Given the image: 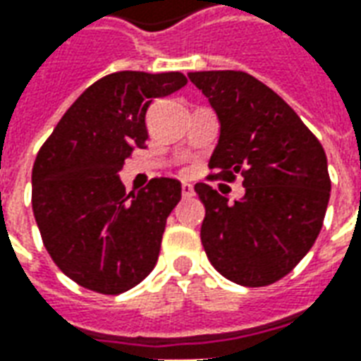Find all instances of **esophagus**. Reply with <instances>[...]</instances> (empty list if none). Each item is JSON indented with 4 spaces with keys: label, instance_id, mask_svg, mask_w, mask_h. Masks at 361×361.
Wrapping results in <instances>:
<instances>
[{
    "label": "esophagus",
    "instance_id": "34e87169",
    "mask_svg": "<svg viewBox=\"0 0 361 361\" xmlns=\"http://www.w3.org/2000/svg\"><path fill=\"white\" fill-rule=\"evenodd\" d=\"M193 185L191 183H181V195L183 197H193Z\"/></svg>",
    "mask_w": 361,
    "mask_h": 361
}]
</instances>
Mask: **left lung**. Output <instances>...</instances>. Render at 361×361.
I'll return each mask as SVG.
<instances>
[{"label":"left lung","mask_w":361,"mask_h":361,"mask_svg":"<svg viewBox=\"0 0 361 361\" xmlns=\"http://www.w3.org/2000/svg\"><path fill=\"white\" fill-rule=\"evenodd\" d=\"M189 79L220 119L207 180L243 178L245 195L228 203L197 183L204 204L201 242L212 267L242 286H269L313 247L331 197L326 154L300 116L245 71H195Z\"/></svg>","instance_id":"obj_1"}]
</instances>
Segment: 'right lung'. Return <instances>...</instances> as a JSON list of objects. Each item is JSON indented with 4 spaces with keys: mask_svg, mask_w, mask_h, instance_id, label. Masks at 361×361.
<instances>
[{
    "mask_svg": "<svg viewBox=\"0 0 361 361\" xmlns=\"http://www.w3.org/2000/svg\"><path fill=\"white\" fill-rule=\"evenodd\" d=\"M185 75L119 71L92 82L59 119L32 168V211L46 251L79 286L116 295L154 269L181 183L154 178L126 193L118 172L147 149V110Z\"/></svg>",
    "mask_w": 361,
    "mask_h": 361,
    "instance_id": "add662e5",
    "label": "right lung"
}]
</instances>
